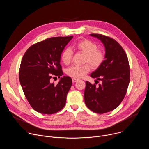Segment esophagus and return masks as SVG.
<instances>
[{
    "label": "esophagus",
    "instance_id": "34e87169",
    "mask_svg": "<svg viewBox=\"0 0 149 149\" xmlns=\"http://www.w3.org/2000/svg\"><path fill=\"white\" fill-rule=\"evenodd\" d=\"M72 82H76L78 81V79H77V78H72Z\"/></svg>",
    "mask_w": 149,
    "mask_h": 149
}]
</instances>
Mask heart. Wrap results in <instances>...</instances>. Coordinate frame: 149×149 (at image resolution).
I'll return each instance as SVG.
<instances>
[{
  "label": "heart",
  "instance_id": "1",
  "mask_svg": "<svg viewBox=\"0 0 149 149\" xmlns=\"http://www.w3.org/2000/svg\"><path fill=\"white\" fill-rule=\"evenodd\" d=\"M74 47L79 52L84 54L82 65H72L66 70V74L73 78H80L87 74L91 70V66L98 68L105 59L104 52L98 49L97 45L93 41L83 39L74 44ZM73 56V51L69 48H65L61 54V60L65 65H69ZM89 64L88 65V63Z\"/></svg>",
  "mask_w": 149,
  "mask_h": 149
}]
</instances>
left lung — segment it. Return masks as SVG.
Returning a JSON list of instances; mask_svg holds the SVG:
<instances>
[{"instance_id":"1","label":"left lung","mask_w":149,"mask_h":149,"mask_svg":"<svg viewBox=\"0 0 149 149\" xmlns=\"http://www.w3.org/2000/svg\"><path fill=\"white\" fill-rule=\"evenodd\" d=\"M90 35L102 42L105 54L101 65L90 75L101 84L96 87V83L86 81L84 100L90 110L103 114L114 110L124 99L130 82V67L124 50L116 40L101 34Z\"/></svg>"}]
</instances>
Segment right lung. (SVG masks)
Listing matches in <instances>:
<instances>
[{
  "instance_id": "obj_1",
  "label": "right lung",
  "mask_w": 149,
  "mask_h": 149,
  "mask_svg": "<svg viewBox=\"0 0 149 149\" xmlns=\"http://www.w3.org/2000/svg\"><path fill=\"white\" fill-rule=\"evenodd\" d=\"M72 38L53 37L38 42L28 49L22 58L20 83L29 104L38 113L54 114L65 105L71 78L63 76L57 84L52 83L51 79L63 75L61 55Z\"/></svg>"
}]
</instances>
